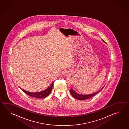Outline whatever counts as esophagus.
<instances>
[{"mask_svg": "<svg viewBox=\"0 0 129 129\" xmlns=\"http://www.w3.org/2000/svg\"><path fill=\"white\" fill-rule=\"evenodd\" d=\"M63 74H64V75L67 74V72H66V71H64V73H63Z\"/></svg>", "mask_w": 129, "mask_h": 129, "instance_id": "obj_1", "label": "esophagus"}]
</instances>
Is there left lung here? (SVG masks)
<instances>
[{
    "label": "left lung",
    "instance_id": "left-lung-1",
    "mask_svg": "<svg viewBox=\"0 0 129 129\" xmlns=\"http://www.w3.org/2000/svg\"><path fill=\"white\" fill-rule=\"evenodd\" d=\"M103 88H104V87L102 88L100 90H99L94 93L90 94H81L77 93L75 92V91L74 90V89H72V88H71V89H70V93H71L72 96H73L75 99H77L79 100H83L89 99L91 97H92L93 96H94L97 93H99L100 91L102 90V89Z\"/></svg>",
    "mask_w": 129,
    "mask_h": 129
}]
</instances>
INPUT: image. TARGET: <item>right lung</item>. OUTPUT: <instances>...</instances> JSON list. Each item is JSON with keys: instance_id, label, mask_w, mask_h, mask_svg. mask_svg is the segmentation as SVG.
I'll list each match as a JSON object with an SVG mask.
<instances>
[{"instance_id": "obj_1", "label": "right lung", "mask_w": 129, "mask_h": 129, "mask_svg": "<svg viewBox=\"0 0 129 129\" xmlns=\"http://www.w3.org/2000/svg\"><path fill=\"white\" fill-rule=\"evenodd\" d=\"M53 83L54 82H52V83L51 84L49 87H48L47 89L44 90L42 91L41 92H36V93H33V92H29L25 90L22 89L21 88V89H22L25 93L27 94V95H28L29 96L34 97L35 98H37L38 99H41V98H44L47 97V96H48L50 93H51V91L52 90V87L53 86Z\"/></svg>"}]
</instances>
